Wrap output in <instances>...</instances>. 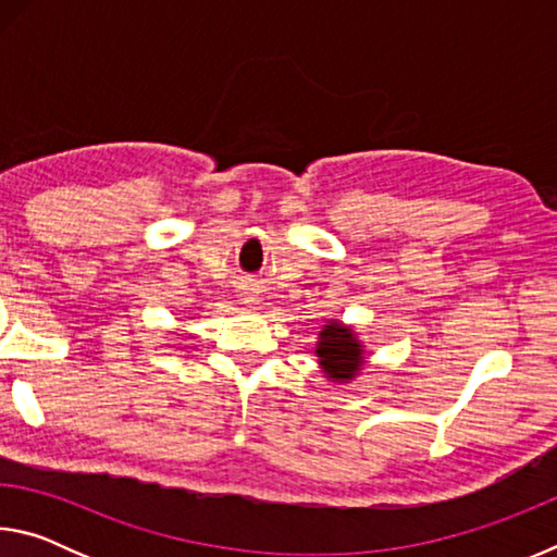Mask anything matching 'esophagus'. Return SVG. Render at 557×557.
<instances>
[{
    "label": "esophagus",
    "instance_id": "obj_1",
    "mask_svg": "<svg viewBox=\"0 0 557 557\" xmlns=\"http://www.w3.org/2000/svg\"><path fill=\"white\" fill-rule=\"evenodd\" d=\"M245 305H252V297H248V301H245Z\"/></svg>",
    "mask_w": 557,
    "mask_h": 557
}]
</instances>
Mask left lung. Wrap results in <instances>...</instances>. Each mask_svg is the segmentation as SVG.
Listing matches in <instances>:
<instances>
[{"instance_id":"left-lung-1","label":"left lung","mask_w":557,"mask_h":557,"mask_svg":"<svg viewBox=\"0 0 557 557\" xmlns=\"http://www.w3.org/2000/svg\"><path fill=\"white\" fill-rule=\"evenodd\" d=\"M317 363L324 379L336 385L351 383L369 363L366 344L358 338V332L342 319H329L317 336Z\"/></svg>"}]
</instances>
